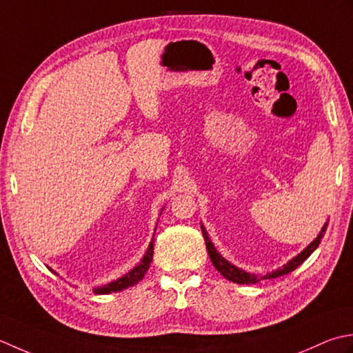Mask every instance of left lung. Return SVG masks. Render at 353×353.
<instances>
[{"label": "left lung", "instance_id": "left-lung-1", "mask_svg": "<svg viewBox=\"0 0 353 353\" xmlns=\"http://www.w3.org/2000/svg\"><path fill=\"white\" fill-rule=\"evenodd\" d=\"M327 222H326L325 225H323L319 236L315 237V239L311 243H309V245L303 251H301V253H299L296 257H292L290 262H286L283 265V267H280V268H277L274 271H271V272H268V274H265V276L253 274V272H248V271L242 270V268H237L236 265L230 263L227 259L222 256L216 248H214L213 242L210 241V237H208L207 230L204 228L203 224H201V232H203L204 241H205V247H207V251H208V256H210V261L213 263V267L216 268L227 280H230V282H234V283H239V285H250V283L261 282L262 279H276V277H280V276H285V274H288V272H291V271L296 270L299 265L303 263L306 259L311 256L315 250H317V247L320 245V242L323 239V236H325V232H326V228H327Z\"/></svg>", "mask_w": 353, "mask_h": 353}]
</instances>
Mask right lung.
<instances>
[{"instance_id":"add662e5","label":"right lung","mask_w":353,"mask_h":353,"mask_svg":"<svg viewBox=\"0 0 353 353\" xmlns=\"http://www.w3.org/2000/svg\"><path fill=\"white\" fill-rule=\"evenodd\" d=\"M163 210H164V208H161V212ZM152 257H154V237H152V241H150V243H149V247L146 250L145 256H143V259L139 262V265H137V267H134L131 271L126 272L125 276H121L120 279L114 280V282H110V283L102 285V286L92 288V292H94V294L120 292V291L126 290V288H129V286L137 285L143 277H145L146 271L149 270V265H150V262H152ZM48 270H52V268L48 267ZM52 272H54V271L52 270ZM54 274H56V272H54Z\"/></svg>"}]
</instances>
